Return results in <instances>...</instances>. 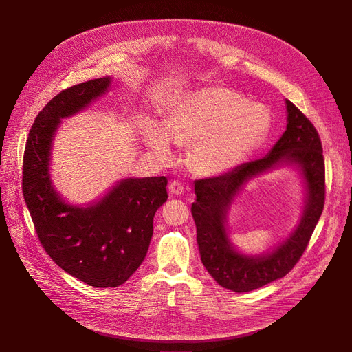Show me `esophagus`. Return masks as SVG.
<instances>
[{"label": "esophagus", "mask_w": 352, "mask_h": 352, "mask_svg": "<svg viewBox=\"0 0 352 352\" xmlns=\"http://www.w3.org/2000/svg\"><path fill=\"white\" fill-rule=\"evenodd\" d=\"M168 191L173 195H181L184 192V186H182L179 181H173L170 186H168Z\"/></svg>", "instance_id": "1"}]
</instances>
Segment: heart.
<instances>
[{
  "mask_svg": "<svg viewBox=\"0 0 352 352\" xmlns=\"http://www.w3.org/2000/svg\"><path fill=\"white\" fill-rule=\"evenodd\" d=\"M272 129L271 111L250 102L236 91L210 87L179 100L165 125L150 121L142 131L148 150L161 162L174 158V148L191 145L192 168L219 177L244 165L267 141Z\"/></svg>",
  "mask_w": 352,
  "mask_h": 352,
  "instance_id": "1",
  "label": "heart"
}]
</instances>
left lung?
<instances>
[{"instance_id":"left-lung-1","label":"left lung","mask_w":352,"mask_h":352,"mask_svg":"<svg viewBox=\"0 0 352 352\" xmlns=\"http://www.w3.org/2000/svg\"><path fill=\"white\" fill-rule=\"evenodd\" d=\"M287 128L270 153L235 171L194 182L197 199L191 212L197 226L201 261L212 278L227 289L248 292L285 276L305 251L322 214L325 168L317 129L285 100ZM291 168L302 178L305 207L299 223L283 241L261 254H247L232 243L228 212L234 198L254 177Z\"/></svg>"}]
</instances>
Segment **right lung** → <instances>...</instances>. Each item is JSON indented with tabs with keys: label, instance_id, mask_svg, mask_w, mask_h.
Listing matches in <instances>:
<instances>
[{
	"label": "right lung",
	"instance_id": "1",
	"mask_svg": "<svg viewBox=\"0 0 352 352\" xmlns=\"http://www.w3.org/2000/svg\"><path fill=\"white\" fill-rule=\"evenodd\" d=\"M113 78L74 85L36 116L24 153L23 192L35 231L52 261L91 287L124 284L142 264L154 215L168 198L165 177L122 178L100 198L72 204L55 188L51 155L63 120L105 96Z\"/></svg>",
	"mask_w": 352,
	"mask_h": 352
}]
</instances>
